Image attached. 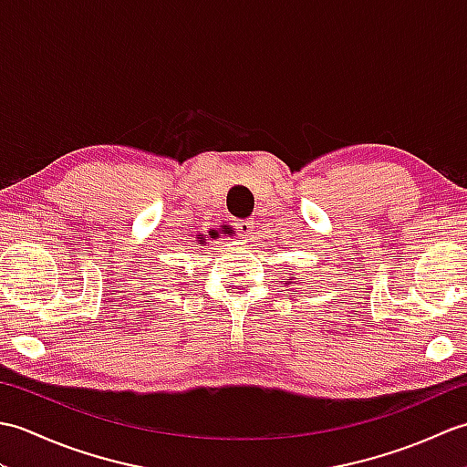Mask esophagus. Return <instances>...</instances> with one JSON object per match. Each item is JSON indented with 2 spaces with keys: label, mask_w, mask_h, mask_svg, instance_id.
Returning a JSON list of instances; mask_svg holds the SVG:
<instances>
[{
  "label": "esophagus",
  "mask_w": 467,
  "mask_h": 467,
  "mask_svg": "<svg viewBox=\"0 0 467 467\" xmlns=\"http://www.w3.org/2000/svg\"><path fill=\"white\" fill-rule=\"evenodd\" d=\"M234 226H236V231H239L243 236H251V234H253V231H254V223H253V221H249V218H246V221L236 223Z\"/></svg>",
  "instance_id": "obj_1"
}]
</instances>
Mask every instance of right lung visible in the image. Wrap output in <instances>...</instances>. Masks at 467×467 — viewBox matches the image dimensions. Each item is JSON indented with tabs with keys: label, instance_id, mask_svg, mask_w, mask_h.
I'll return each instance as SVG.
<instances>
[{
	"label": "right lung",
	"instance_id": "add662e5",
	"mask_svg": "<svg viewBox=\"0 0 467 467\" xmlns=\"http://www.w3.org/2000/svg\"><path fill=\"white\" fill-rule=\"evenodd\" d=\"M198 236H201V239H202V234H198ZM214 236H216V233H213V234H211V239H214ZM204 241H206V239H202L201 243H204Z\"/></svg>",
	"mask_w": 467,
	"mask_h": 467
}]
</instances>
